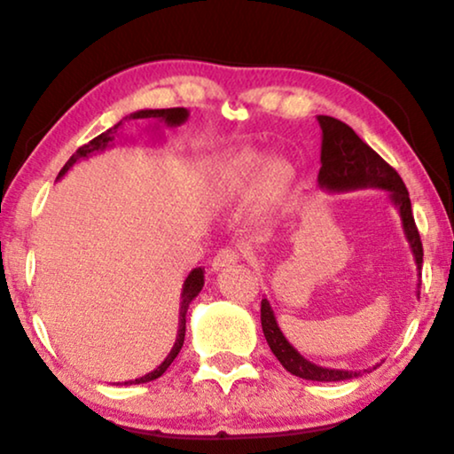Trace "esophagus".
I'll list each match as a JSON object with an SVG mask.
<instances>
[{"label": "esophagus", "instance_id": "34e87169", "mask_svg": "<svg viewBox=\"0 0 454 454\" xmlns=\"http://www.w3.org/2000/svg\"><path fill=\"white\" fill-rule=\"evenodd\" d=\"M239 261H240V250L236 247H226V248H222V250H218V253H215L214 261H212V267H214V270H218V269L234 265V262H239Z\"/></svg>", "mask_w": 454, "mask_h": 454}]
</instances>
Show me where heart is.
Here are the masks:
<instances>
[{
  "instance_id": "b5f03b06",
  "label": "heart",
  "mask_w": 454,
  "mask_h": 454,
  "mask_svg": "<svg viewBox=\"0 0 454 454\" xmlns=\"http://www.w3.org/2000/svg\"><path fill=\"white\" fill-rule=\"evenodd\" d=\"M261 167V154L254 151H239L224 159V162L218 167V193L220 195H236L245 192L250 181L259 171ZM289 179H292V171L283 162H270L262 168L259 179V193L262 200H273L277 195L283 193L287 187Z\"/></svg>"
}]
</instances>
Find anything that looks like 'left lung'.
Returning a JSON list of instances; mask_svg holds the SVG:
<instances>
[{
	"label": "left lung",
	"mask_w": 454,
	"mask_h": 454,
	"mask_svg": "<svg viewBox=\"0 0 454 454\" xmlns=\"http://www.w3.org/2000/svg\"><path fill=\"white\" fill-rule=\"evenodd\" d=\"M317 121L322 126V167L320 175H317L320 185L328 189H338V192L356 187L387 189L395 204L400 206L403 230L408 234L411 250H414L418 269H422L424 248L420 232H418L414 214H411L410 193L403 185L400 173L387 160L379 157L367 142L358 138V134L348 124L330 116H317ZM261 326L273 355L295 377L309 379V381H342V379H353L361 375L356 371L324 369L306 361L286 340V336L281 334V330L275 322L273 309H270L267 300L261 301Z\"/></svg>",
	"instance_id": "1"
}]
</instances>
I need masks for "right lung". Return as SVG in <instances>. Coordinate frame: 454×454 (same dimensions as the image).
I'll use <instances>...</instances> for the list:
<instances>
[{
	"instance_id": "1",
	"label": "right lung",
	"mask_w": 454,
	"mask_h": 454,
	"mask_svg": "<svg viewBox=\"0 0 454 454\" xmlns=\"http://www.w3.org/2000/svg\"><path fill=\"white\" fill-rule=\"evenodd\" d=\"M138 118L162 120V121H167V124L177 126V124H181V121L187 120V110H185V107H167V110H140L137 114H132V120H138ZM120 126H121V121H118L116 126L110 128V130L101 132L99 137L90 140V142H87V145L79 146L77 151H75V154H73V157L65 162V167L60 168L59 177H63V175L69 171V168L75 165L79 159H83V157H87V154H91V153H96V151H101V148H106L107 145H110V142L114 140V137H116V132H118ZM201 287H204V270H201V267H198V269H193L192 273H189V277L185 279V286H184V294H181V297H184V301H181V309H179V334H177V342H175L173 350H171V353H168V356L165 358V361L160 363V367L154 369L153 373L134 379V381H126L124 385L148 383V381H153V379H159L168 367H171V363L175 361V356L179 355V350H181V347H184V340H185V314H187V308H189V303H192L193 297L201 292Z\"/></svg>"
}]
</instances>
